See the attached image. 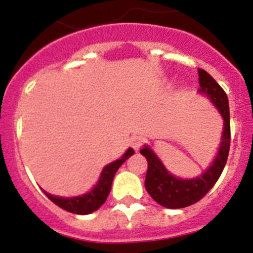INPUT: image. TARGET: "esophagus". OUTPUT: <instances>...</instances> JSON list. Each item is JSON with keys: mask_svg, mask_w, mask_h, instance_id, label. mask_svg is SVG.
<instances>
[{"mask_svg": "<svg viewBox=\"0 0 253 253\" xmlns=\"http://www.w3.org/2000/svg\"><path fill=\"white\" fill-rule=\"evenodd\" d=\"M129 142H130V146L133 147L135 151H138V149L140 148V146L143 144V138L139 137V135H133V137L130 138V140H129Z\"/></svg>", "mask_w": 253, "mask_h": 253, "instance_id": "esophagus-1", "label": "esophagus"}]
</instances>
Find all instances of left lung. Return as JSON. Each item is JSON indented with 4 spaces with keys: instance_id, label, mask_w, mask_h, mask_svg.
I'll return each instance as SVG.
<instances>
[{
    "instance_id": "1",
    "label": "left lung",
    "mask_w": 253,
    "mask_h": 253,
    "mask_svg": "<svg viewBox=\"0 0 253 253\" xmlns=\"http://www.w3.org/2000/svg\"><path fill=\"white\" fill-rule=\"evenodd\" d=\"M198 73L199 84H200L199 92L204 93L209 97L224 120L219 152L209 169L200 177L182 180L171 175L148 146H144V148L140 149V153L148 161V169L144 181L146 190L154 202L169 209L190 207L204 198L222 175L229 153L231 119H229V104H228L227 93L207 71L199 68Z\"/></svg>"
}]
</instances>
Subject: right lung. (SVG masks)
Here are the masks:
<instances>
[{
	"label": "right lung",
	"instance_id": "obj_1",
	"mask_svg": "<svg viewBox=\"0 0 253 253\" xmlns=\"http://www.w3.org/2000/svg\"><path fill=\"white\" fill-rule=\"evenodd\" d=\"M133 154L134 151L131 148H129L128 151L123 154V157L120 160L114 161V162L109 163L107 166H105L101 172V175H100L99 182L96 184V186L91 190L90 193L84 194V195L76 196V198H59V196L50 195V194L45 193V191H44V194L55 205H58L62 209L67 210L69 213L80 214V215L91 214L92 211L99 209L106 202V198L109 195V193H110L111 184H113L114 176H115L116 171Z\"/></svg>",
	"mask_w": 253,
	"mask_h": 253
}]
</instances>
